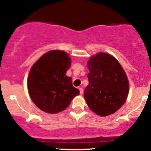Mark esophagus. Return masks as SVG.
I'll return each mask as SVG.
<instances>
[{"label": "esophagus", "instance_id": "34e87169", "mask_svg": "<svg viewBox=\"0 0 151 151\" xmlns=\"http://www.w3.org/2000/svg\"><path fill=\"white\" fill-rule=\"evenodd\" d=\"M79 90H80V94H83V88H79Z\"/></svg>", "mask_w": 151, "mask_h": 151}]
</instances>
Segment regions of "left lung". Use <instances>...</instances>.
Wrapping results in <instances>:
<instances>
[{
    "mask_svg": "<svg viewBox=\"0 0 151 151\" xmlns=\"http://www.w3.org/2000/svg\"><path fill=\"white\" fill-rule=\"evenodd\" d=\"M88 85L84 91L88 106L99 116L116 112L125 103L129 91L126 74L117 60L99 52L88 62Z\"/></svg>",
    "mask_w": 151,
    "mask_h": 151,
    "instance_id": "obj_1",
    "label": "left lung"
}]
</instances>
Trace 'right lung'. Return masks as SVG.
Listing matches in <instances>:
<instances>
[{"instance_id": "right-lung-1", "label": "right lung", "mask_w": 151, "mask_h": 151, "mask_svg": "<svg viewBox=\"0 0 151 151\" xmlns=\"http://www.w3.org/2000/svg\"><path fill=\"white\" fill-rule=\"evenodd\" d=\"M71 66L67 53L52 50L44 54L31 68L27 80L28 91L32 102L49 114L65 110L80 91L66 76Z\"/></svg>"}]
</instances>
